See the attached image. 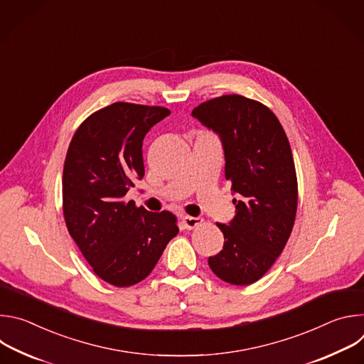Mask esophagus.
I'll use <instances>...</instances> for the list:
<instances>
[{
  "instance_id": "1",
  "label": "esophagus",
  "mask_w": 364,
  "mask_h": 364,
  "mask_svg": "<svg viewBox=\"0 0 364 364\" xmlns=\"http://www.w3.org/2000/svg\"><path fill=\"white\" fill-rule=\"evenodd\" d=\"M181 223H183V226H184L186 229L191 230V229H194V228L200 226V225H201V220H200L198 218H191V216H183V219H181Z\"/></svg>"
}]
</instances>
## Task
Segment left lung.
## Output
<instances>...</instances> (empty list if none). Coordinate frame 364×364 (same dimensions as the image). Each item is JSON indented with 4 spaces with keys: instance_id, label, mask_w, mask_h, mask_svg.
<instances>
[{
    "instance_id": "1",
    "label": "left lung",
    "mask_w": 364,
    "mask_h": 364,
    "mask_svg": "<svg viewBox=\"0 0 364 364\" xmlns=\"http://www.w3.org/2000/svg\"><path fill=\"white\" fill-rule=\"evenodd\" d=\"M193 117L220 135L225 177L239 198L230 225L216 223L225 245L209 267L228 284L250 285L271 269L294 228L298 181L289 141L268 107L242 95L205 100Z\"/></svg>"
}]
</instances>
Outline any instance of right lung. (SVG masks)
<instances>
[{"label":"right lung","mask_w":364,"mask_h":364,"mask_svg":"<svg viewBox=\"0 0 364 364\" xmlns=\"http://www.w3.org/2000/svg\"><path fill=\"white\" fill-rule=\"evenodd\" d=\"M168 115L164 107L115 102L79 125L66 154L68 230L92 271L114 287L145 279L178 233L171 212L151 213L124 198L145 174V134Z\"/></svg>","instance_id":"right-lung-1"}]
</instances>
